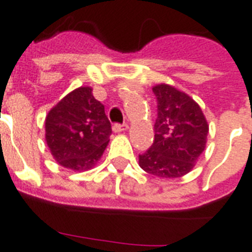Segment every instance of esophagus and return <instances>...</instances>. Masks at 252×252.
I'll use <instances>...</instances> for the list:
<instances>
[{"label":"esophagus","instance_id":"esophagus-1","mask_svg":"<svg viewBox=\"0 0 252 252\" xmlns=\"http://www.w3.org/2000/svg\"><path fill=\"white\" fill-rule=\"evenodd\" d=\"M128 128L126 124H119V123H115L114 126H112V130L114 132H123V130H126Z\"/></svg>","mask_w":252,"mask_h":252}]
</instances>
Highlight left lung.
Here are the masks:
<instances>
[{
  "label": "left lung",
  "mask_w": 252,
  "mask_h": 252,
  "mask_svg": "<svg viewBox=\"0 0 252 252\" xmlns=\"http://www.w3.org/2000/svg\"><path fill=\"white\" fill-rule=\"evenodd\" d=\"M157 119L153 144L140 154V167L152 175L174 179L186 175L205 149L208 124L199 104L168 85L153 87Z\"/></svg>",
  "instance_id": "obj_1"
}]
</instances>
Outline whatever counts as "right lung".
I'll return each instance as SVG.
<instances>
[{
	"instance_id": "1",
	"label": "right lung",
	"mask_w": 252,
	"mask_h": 252,
	"mask_svg": "<svg viewBox=\"0 0 252 252\" xmlns=\"http://www.w3.org/2000/svg\"><path fill=\"white\" fill-rule=\"evenodd\" d=\"M112 133L104 106L90 87H80L61 99L45 119V140L61 166L89 170L99 161Z\"/></svg>"
}]
</instances>
